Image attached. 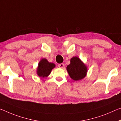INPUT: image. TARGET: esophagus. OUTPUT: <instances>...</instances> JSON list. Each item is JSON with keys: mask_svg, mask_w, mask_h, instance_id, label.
Segmentation results:
<instances>
[{"mask_svg": "<svg viewBox=\"0 0 121 121\" xmlns=\"http://www.w3.org/2000/svg\"><path fill=\"white\" fill-rule=\"evenodd\" d=\"M58 67L59 68H63L65 67V65L64 64H59L58 65Z\"/></svg>", "mask_w": 121, "mask_h": 121, "instance_id": "34e87169", "label": "esophagus"}]
</instances>
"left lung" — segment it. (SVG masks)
Returning a JSON list of instances; mask_svg holds the SVG:
<instances>
[{"instance_id": "1", "label": "left lung", "mask_w": 121, "mask_h": 121, "mask_svg": "<svg viewBox=\"0 0 121 121\" xmlns=\"http://www.w3.org/2000/svg\"><path fill=\"white\" fill-rule=\"evenodd\" d=\"M67 70L70 77L74 81H78L85 78L87 72V67L76 56L70 59V64L67 67Z\"/></svg>"}]
</instances>
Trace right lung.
Wrapping results in <instances>:
<instances>
[{
  "instance_id": "right-lung-1",
  "label": "right lung",
  "mask_w": 121,
  "mask_h": 121,
  "mask_svg": "<svg viewBox=\"0 0 121 121\" xmlns=\"http://www.w3.org/2000/svg\"><path fill=\"white\" fill-rule=\"evenodd\" d=\"M55 66V65L53 63L49 62L46 59H43L38 65L37 69L38 76L41 78L47 77Z\"/></svg>"
}]
</instances>
